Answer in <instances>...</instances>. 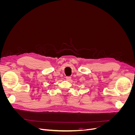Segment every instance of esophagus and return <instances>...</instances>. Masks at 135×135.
I'll return each mask as SVG.
<instances>
[{"label":"esophagus","instance_id":"esophagus-1","mask_svg":"<svg viewBox=\"0 0 135 135\" xmlns=\"http://www.w3.org/2000/svg\"><path fill=\"white\" fill-rule=\"evenodd\" d=\"M66 79L68 80V81H70L71 80V77L70 76H66Z\"/></svg>","mask_w":135,"mask_h":135}]
</instances>
